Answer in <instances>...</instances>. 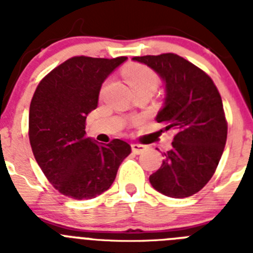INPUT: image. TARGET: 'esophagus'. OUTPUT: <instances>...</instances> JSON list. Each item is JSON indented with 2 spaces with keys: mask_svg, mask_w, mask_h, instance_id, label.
<instances>
[{
  "mask_svg": "<svg viewBox=\"0 0 253 253\" xmlns=\"http://www.w3.org/2000/svg\"><path fill=\"white\" fill-rule=\"evenodd\" d=\"M146 149H147V147L143 146V144H137V143L131 144V151H133L135 154H140L142 152L146 151Z\"/></svg>",
  "mask_w": 253,
  "mask_h": 253,
  "instance_id": "esophagus-1",
  "label": "esophagus"
}]
</instances>
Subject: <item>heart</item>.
<instances>
[{
  "label": "heart",
  "instance_id": "obj_1",
  "mask_svg": "<svg viewBox=\"0 0 253 253\" xmlns=\"http://www.w3.org/2000/svg\"><path fill=\"white\" fill-rule=\"evenodd\" d=\"M124 77L129 86L133 90L142 88V87H152L156 88L158 84L157 76L153 71L144 66H130L124 71Z\"/></svg>",
  "mask_w": 253,
  "mask_h": 253
}]
</instances>
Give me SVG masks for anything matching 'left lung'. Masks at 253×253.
<instances>
[{
    "label": "left lung",
    "mask_w": 253,
    "mask_h": 253,
    "mask_svg": "<svg viewBox=\"0 0 253 253\" xmlns=\"http://www.w3.org/2000/svg\"><path fill=\"white\" fill-rule=\"evenodd\" d=\"M165 82L166 96L156 120L175 131L162 166L149 176L154 189L182 199L203 189L215 172L227 140L222 97L211 78L173 53L134 57Z\"/></svg>",
    "instance_id": "left-lung-1"
}]
</instances>
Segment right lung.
<instances>
[{"instance_id": "right-lung-1", "label": "right lung", "mask_w": 253, "mask_h": 253, "mask_svg": "<svg viewBox=\"0 0 253 253\" xmlns=\"http://www.w3.org/2000/svg\"><path fill=\"white\" fill-rule=\"evenodd\" d=\"M126 57H73L40 81L29 111V139L38 165L60 194L92 199L106 191L131 148L122 139L99 144L86 137L107 76Z\"/></svg>"}]
</instances>
